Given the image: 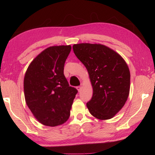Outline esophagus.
<instances>
[{
  "label": "esophagus",
  "mask_w": 155,
  "mask_h": 155,
  "mask_svg": "<svg viewBox=\"0 0 155 155\" xmlns=\"http://www.w3.org/2000/svg\"><path fill=\"white\" fill-rule=\"evenodd\" d=\"M77 89L78 91H80L81 90V89H82V87H81V86H78V87H77Z\"/></svg>",
  "instance_id": "esophagus-1"
}]
</instances>
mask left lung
Segmentation results:
<instances>
[{
    "label": "left lung",
    "instance_id": "1",
    "mask_svg": "<svg viewBox=\"0 0 155 155\" xmlns=\"http://www.w3.org/2000/svg\"><path fill=\"white\" fill-rule=\"evenodd\" d=\"M73 51L83 63L93 88L87 103L90 114L104 120L114 117L127 101L130 74L127 64L114 50L101 44H74Z\"/></svg>",
    "mask_w": 155,
    "mask_h": 155
}]
</instances>
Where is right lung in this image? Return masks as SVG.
Returning a JSON list of instances; mask_svg holds the SVG:
<instances>
[{
	"label": "right lung",
	"mask_w": 155,
	"mask_h": 155,
	"mask_svg": "<svg viewBox=\"0 0 155 155\" xmlns=\"http://www.w3.org/2000/svg\"><path fill=\"white\" fill-rule=\"evenodd\" d=\"M70 45L53 46L40 52L28 65L24 78L25 101L41 124L57 127L67 121L78 92L64 74Z\"/></svg>",
	"instance_id": "add662e5"
}]
</instances>
